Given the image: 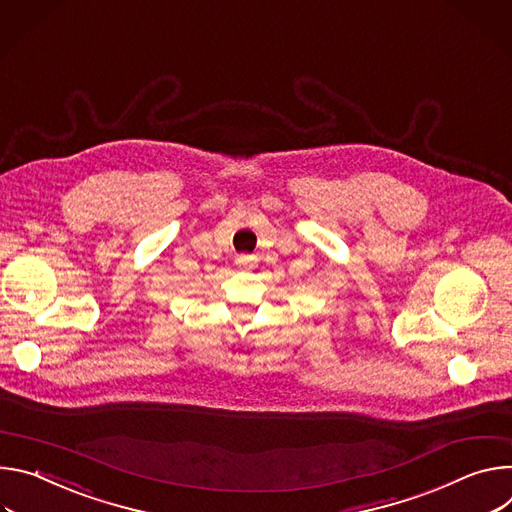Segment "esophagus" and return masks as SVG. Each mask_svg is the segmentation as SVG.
Wrapping results in <instances>:
<instances>
[{
  "mask_svg": "<svg viewBox=\"0 0 512 512\" xmlns=\"http://www.w3.org/2000/svg\"><path fill=\"white\" fill-rule=\"evenodd\" d=\"M236 266H238L240 270H254L258 264H256V258H254V256L244 254V256H238V258H236Z\"/></svg>",
  "mask_w": 512,
  "mask_h": 512,
  "instance_id": "esophagus-1",
  "label": "esophagus"
}]
</instances>
